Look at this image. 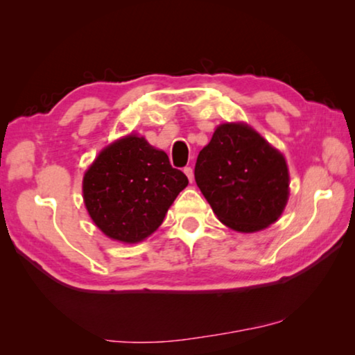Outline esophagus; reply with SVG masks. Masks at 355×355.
<instances>
[{
	"mask_svg": "<svg viewBox=\"0 0 355 355\" xmlns=\"http://www.w3.org/2000/svg\"><path fill=\"white\" fill-rule=\"evenodd\" d=\"M183 172L186 173V177H188V180L189 182L192 183V180H194V171H192V167H189V166H186L184 169H183Z\"/></svg>",
	"mask_w": 355,
	"mask_h": 355,
	"instance_id": "1",
	"label": "esophagus"
}]
</instances>
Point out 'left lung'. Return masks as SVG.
I'll return each mask as SVG.
<instances>
[{
    "label": "left lung",
    "instance_id": "obj_1",
    "mask_svg": "<svg viewBox=\"0 0 355 355\" xmlns=\"http://www.w3.org/2000/svg\"><path fill=\"white\" fill-rule=\"evenodd\" d=\"M194 177L222 224L243 233L274 224L290 194L284 155L245 123L216 128L197 156Z\"/></svg>",
    "mask_w": 355,
    "mask_h": 355
}]
</instances>
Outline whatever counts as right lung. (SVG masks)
Instances as JSON below:
<instances>
[{
    "label": "right lung",
    "instance_id": "1",
    "mask_svg": "<svg viewBox=\"0 0 355 355\" xmlns=\"http://www.w3.org/2000/svg\"><path fill=\"white\" fill-rule=\"evenodd\" d=\"M188 177L173 169L169 156L136 135L100 152L84 173L83 197L101 232L122 243H139L166 218Z\"/></svg>",
    "mask_w": 355,
    "mask_h": 355
}]
</instances>
